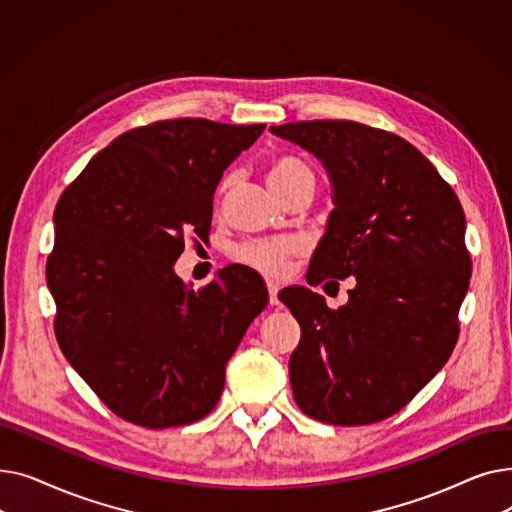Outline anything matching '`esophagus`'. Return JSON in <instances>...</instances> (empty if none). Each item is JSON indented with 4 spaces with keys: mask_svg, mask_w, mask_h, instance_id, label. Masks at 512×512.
I'll list each match as a JSON object with an SVG mask.
<instances>
[{
    "mask_svg": "<svg viewBox=\"0 0 512 512\" xmlns=\"http://www.w3.org/2000/svg\"><path fill=\"white\" fill-rule=\"evenodd\" d=\"M267 292H270V303L274 307L280 305V299H278V286L274 282H267Z\"/></svg>",
    "mask_w": 512,
    "mask_h": 512,
    "instance_id": "34e87169",
    "label": "esophagus"
}]
</instances>
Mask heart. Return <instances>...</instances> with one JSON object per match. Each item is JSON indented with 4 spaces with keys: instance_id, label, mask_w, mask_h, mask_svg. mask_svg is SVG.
<instances>
[{
    "instance_id": "heart-1",
    "label": "heart",
    "mask_w": 512,
    "mask_h": 512,
    "mask_svg": "<svg viewBox=\"0 0 512 512\" xmlns=\"http://www.w3.org/2000/svg\"><path fill=\"white\" fill-rule=\"evenodd\" d=\"M305 180H313V172L303 159L294 155H278L270 161V166H267V182L272 184V188L280 197L290 193L294 186H299ZM230 186H232V176H226L218 184L215 201L222 203ZM297 253H299V242L292 238L251 240V242H242V245L234 249V259L253 267V270L265 276L280 278L286 272L288 259Z\"/></svg>"
}]
</instances>
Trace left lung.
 <instances>
[{"instance_id": "1", "label": "left lung", "mask_w": 512, "mask_h": 512, "mask_svg": "<svg viewBox=\"0 0 512 512\" xmlns=\"http://www.w3.org/2000/svg\"><path fill=\"white\" fill-rule=\"evenodd\" d=\"M324 161L336 209L307 280L355 276L348 303L290 286L278 299L301 326L290 355L299 409L332 425L392 417L434 378L459 340L469 288L465 211L452 186L417 147L353 120L270 128Z\"/></svg>"}]
</instances>
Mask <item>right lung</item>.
Segmentation results:
<instances>
[{"instance_id": "right-lung-1", "label": "right lung", "mask_w": 512, "mask_h": 512, "mask_svg": "<svg viewBox=\"0 0 512 512\" xmlns=\"http://www.w3.org/2000/svg\"><path fill=\"white\" fill-rule=\"evenodd\" d=\"M265 124L205 118L132 128L62 193L47 257L58 344L103 405L149 429L218 405L226 363L267 305L255 274L224 267L188 290L174 274L184 236L207 238L213 191Z\"/></svg>"}]
</instances>
